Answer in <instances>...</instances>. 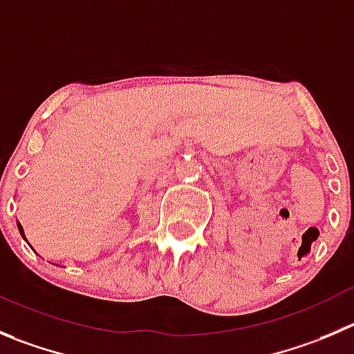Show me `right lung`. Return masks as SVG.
<instances>
[{
    "instance_id": "obj_1",
    "label": "right lung",
    "mask_w": 354,
    "mask_h": 354,
    "mask_svg": "<svg viewBox=\"0 0 354 354\" xmlns=\"http://www.w3.org/2000/svg\"><path fill=\"white\" fill-rule=\"evenodd\" d=\"M17 225H19V231H20V234H22V238L26 240V234H24V230H22V225H20V222H17Z\"/></svg>"
}]
</instances>
